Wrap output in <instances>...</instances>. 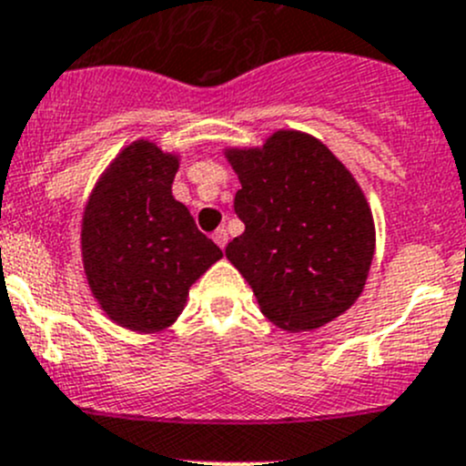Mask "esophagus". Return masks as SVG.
<instances>
[{
    "label": "esophagus",
    "instance_id": "esophagus-1",
    "mask_svg": "<svg viewBox=\"0 0 466 466\" xmlns=\"http://www.w3.org/2000/svg\"><path fill=\"white\" fill-rule=\"evenodd\" d=\"M211 238H214V241H216V246L225 248V246H228V229L218 228L214 234H211Z\"/></svg>",
    "mask_w": 466,
    "mask_h": 466
}]
</instances>
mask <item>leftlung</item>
Here are the masks:
<instances>
[{
	"instance_id": "left-lung-1",
	"label": "left lung",
	"mask_w": 466,
	"mask_h": 466,
	"mask_svg": "<svg viewBox=\"0 0 466 466\" xmlns=\"http://www.w3.org/2000/svg\"><path fill=\"white\" fill-rule=\"evenodd\" d=\"M228 159L241 180L234 211L246 232L225 255L263 316L286 331H311L345 313L374 255L372 211L351 173L295 130H279L263 148L228 150Z\"/></svg>"
}]
</instances>
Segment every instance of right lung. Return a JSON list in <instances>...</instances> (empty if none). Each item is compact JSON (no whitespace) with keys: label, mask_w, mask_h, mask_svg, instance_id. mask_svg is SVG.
I'll return each instance as SVG.
<instances>
[{"label":"right lung","mask_w":466,"mask_h":466,"mask_svg":"<svg viewBox=\"0 0 466 466\" xmlns=\"http://www.w3.org/2000/svg\"><path fill=\"white\" fill-rule=\"evenodd\" d=\"M176 155L150 142L126 146L83 214V266L103 311L133 331L176 322L189 286L223 257L171 194Z\"/></svg>","instance_id":"add662e5"}]
</instances>
